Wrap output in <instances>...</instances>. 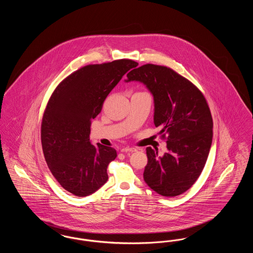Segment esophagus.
Wrapping results in <instances>:
<instances>
[{"label": "esophagus", "instance_id": "obj_1", "mask_svg": "<svg viewBox=\"0 0 253 253\" xmlns=\"http://www.w3.org/2000/svg\"><path fill=\"white\" fill-rule=\"evenodd\" d=\"M121 152L122 153H133V152H136V149L133 147H124L121 149Z\"/></svg>", "mask_w": 253, "mask_h": 253}]
</instances>
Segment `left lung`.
I'll list each match as a JSON object with an SVG mask.
<instances>
[{
    "label": "left lung",
    "mask_w": 253,
    "mask_h": 253,
    "mask_svg": "<svg viewBox=\"0 0 253 253\" xmlns=\"http://www.w3.org/2000/svg\"><path fill=\"white\" fill-rule=\"evenodd\" d=\"M127 78L126 83L140 82L153 94L154 122L167 139L162 157L146 148L145 182L163 196H177L197 180L210 153L213 123L207 100L189 80L166 66L144 64Z\"/></svg>",
    "instance_id": "obj_1"
}]
</instances>
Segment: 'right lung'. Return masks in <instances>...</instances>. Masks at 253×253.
Returning a JSON list of instances; mask_svg holds the SVG:
<instances>
[{"mask_svg":"<svg viewBox=\"0 0 253 253\" xmlns=\"http://www.w3.org/2000/svg\"><path fill=\"white\" fill-rule=\"evenodd\" d=\"M137 65L125 59L86 65L65 78L49 98L41 129L43 155L54 177L74 195H90L108 180L107 167L117 151L91 144V120L121 78Z\"/></svg>","mask_w":253,"mask_h":253,"instance_id":"1","label":"right lung"}]
</instances>
